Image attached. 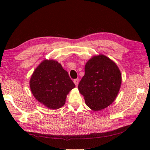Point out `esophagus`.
Instances as JSON below:
<instances>
[{"label":"esophagus","mask_w":150,"mask_h":150,"mask_svg":"<svg viewBox=\"0 0 150 150\" xmlns=\"http://www.w3.org/2000/svg\"><path fill=\"white\" fill-rule=\"evenodd\" d=\"M74 83H75L76 86H78V84L79 83V79H78V78H77V79H75L74 80Z\"/></svg>","instance_id":"1"}]
</instances>
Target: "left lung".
I'll list each match as a JSON object with an SVG mask.
<instances>
[{
    "instance_id": "left-lung-1",
    "label": "left lung",
    "mask_w": 150,
    "mask_h": 150,
    "mask_svg": "<svg viewBox=\"0 0 150 150\" xmlns=\"http://www.w3.org/2000/svg\"><path fill=\"white\" fill-rule=\"evenodd\" d=\"M78 90L85 103L93 111L103 109L115 100L122 83L120 71L112 60L99 54L89 59Z\"/></svg>"
}]
</instances>
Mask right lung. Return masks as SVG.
Segmentation results:
<instances>
[{"label":"right lung","mask_w":150,"mask_h":150,"mask_svg":"<svg viewBox=\"0 0 150 150\" xmlns=\"http://www.w3.org/2000/svg\"><path fill=\"white\" fill-rule=\"evenodd\" d=\"M30 86L36 100L52 109L64 106L68 93L75 86L67 71L54 60H44L38 66Z\"/></svg>","instance_id":"right-lung-1"}]
</instances>
